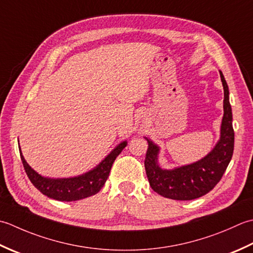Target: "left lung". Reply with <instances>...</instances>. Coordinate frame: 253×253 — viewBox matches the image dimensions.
<instances>
[{
	"label": "left lung",
	"mask_w": 253,
	"mask_h": 253,
	"mask_svg": "<svg viewBox=\"0 0 253 253\" xmlns=\"http://www.w3.org/2000/svg\"><path fill=\"white\" fill-rule=\"evenodd\" d=\"M224 88V116L220 125L219 140L212 151L200 161L189 165L163 168L158 162L161 147L144 136L148 143L145 156L146 176L151 188L164 198L189 201L209 193L223 177L234 153L235 133L229 90L223 73L219 71Z\"/></svg>",
	"instance_id": "left-lung-1"
}]
</instances>
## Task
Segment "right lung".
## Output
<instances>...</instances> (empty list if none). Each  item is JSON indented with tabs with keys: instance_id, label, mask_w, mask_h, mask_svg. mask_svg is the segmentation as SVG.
<instances>
[{
	"instance_id": "1",
	"label": "right lung",
	"mask_w": 253,
	"mask_h": 253,
	"mask_svg": "<svg viewBox=\"0 0 253 253\" xmlns=\"http://www.w3.org/2000/svg\"><path fill=\"white\" fill-rule=\"evenodd\" d=\"M126 145L127 142L122 141L96 167L80 176L70 178H49L41 176L29 166L28 163L25 161L20 146L18 148L25 171L35 187L50 199L72 202V201L91 197L100 191L109 176L113 162Z\"/></svg>"
}]
</instances>
